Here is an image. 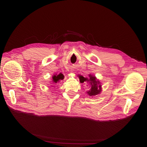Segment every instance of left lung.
Listing matches in <instances>:
<instances>
[{
  "label": "left lung",
  "mask_w": 147,
  "mask_h": 147,
  "mask_svg": "<svg viewBox=\"0 0 147 147\" xmlns=\"http://www.w3.org/2000/svg\"><path fill=\"white\" fill-rule=\"evenodd\" d=\"M90 78H85L82 76H80V81L81 83H85V82H89L90 86L89 88L90 90L88 92H87V93L91 96H95L98 95L101 92V85H100L99 81L96 80V78L95 76H93L92 75H89Z\"/></svg>",
  "instance_id": "obj_1"
}]
</instances>
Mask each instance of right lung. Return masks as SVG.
<instances>
[{"label": "right lung", "mask_w": 147, "mask_h": 147, "mask_svg": "<svg viewBox=\"0 0 147 147\" xmlns=\"http://www.w3.org/2000/svg\"><path fill=\"white\" fill-rule=\"evenodd\" d=\"M52 79H53V82L55 83H57L60 80H62L64 79V76L63 74L60 73L59 74H58V75H54L52 77Z\"/></svg>", "instance_id": "obj_1"}]
</instances>
